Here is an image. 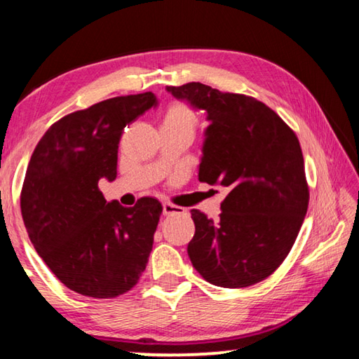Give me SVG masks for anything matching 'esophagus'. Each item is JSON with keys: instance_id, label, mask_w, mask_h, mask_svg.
<instances>
[{"instance_id": "esophagus-1", "label": "esophagus", "mask_w": 359, "mask_h": 359, "mask_svg": "<svg viewBox=\"0 0 359 359\" xmlns=\"http://www.w3.org/2000/svg\"><path fill=\"white\" fill-rule=\"evenodd\" d=\"M184 209L179 208V205H174L171 203H165L163 204V214L165 215H174V214H182Z\"/></svg>"}]
</instances>
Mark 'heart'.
<instances>
[{
  "label": "heart",
  "instance_id": "1",
  "mask_svg": "<svg viewBox=\"0 0 359 359\" xmlns=\"http://www.w3.org/2000/svg\"><path fill=\"white\" fill-rule=\"evenodd\" d=\"M198 126V115L194 109L184 101H174L168 106L161 120V131H175L194 135Z\"/></svg>",
  "mask_w": 359,
  "mask_h": 359
}]
</instances>
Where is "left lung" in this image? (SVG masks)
Masks as SVG:
<instances>
[{
	"mask_svg": "<svg viewBox=\"0 0 359 359\" xmlns=\"http://www.w3.org/2000/svg\"><path fill=\"white\" fill-rule=\"evenodd\" d=\"M166 90L208 112L199 182L228 191L217 222L191 210L193 267L223 288L264 280L287 258L307 214L309 185L297 136L252 96L199 82Z\"/></svg>",
	"mask_w": 359,
	"mask_h": 359,
	"instance_id": "obj_1",
	"label": "left lung"
}]
</instances>
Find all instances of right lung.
Returning <instances> with one entry per match:
<instances>
[{"mask_svg": "<svg viewBox=\"0 0 359 359\" xmlns=\"http://www.w3.org/2000/svg\"><path fill=\"white\" fill-rule=\"evenodd\" d=\"M154 106L156 96L145 92L65 115L28 163L20 209L29 241L58 280L82 296L123 294L149 263L161 203H107L98 182L117 177L123 128Z\"/></svg>", "mask_w": 359, "mask_h": 359, "instance_id": "obj_1", "label": "right lung"}]
</instances>
